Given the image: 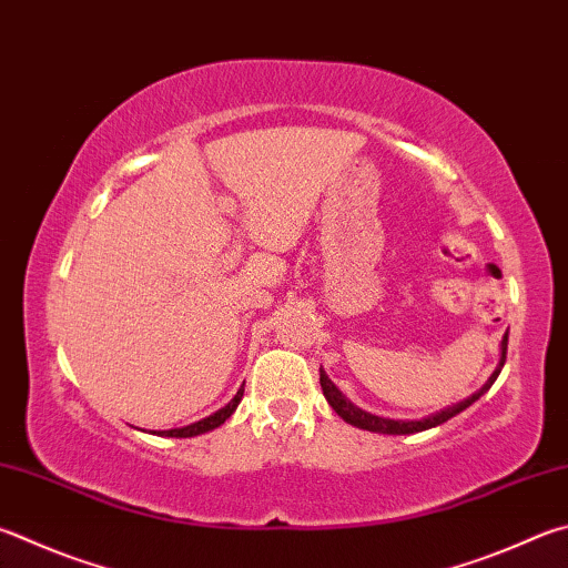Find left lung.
<instances>
[{
    "mask_svg": "<svg viewBox=\"0 0 568 568\" xmlns=\"http://www.w3.org/2000/svg\"><path fill=\"white\" fill-rule=\"evenodd\" d=\"M507 343H509V335H504V337H501V357H499V365H497V369H494L491 377L487 379V383H484V387H481L479 392H474L471 397L457 402V405L439 409V412H435V415L422 417V419H387V417L369 415V412H365V409H359L357 405H353V402H349V399L343 395V392H339V389L335 387V383L325 375L323 367H320V387H323V395H325V399H327V405L333 407V409L337 412V415L347 422V425L359 427V429H367V432H379V435H415V432L432 429V427L442 425V422L457 417L459 412H464L469 405H474V402H477V399L484 395V392H487V389L494 385V379L499 377L504 363H507Z\"/></svg>",
    "mask_w": 568,
    "mask_h": 568,
    "instance_id": "obj_1",
    "label": "left lung"
}]
</instances>
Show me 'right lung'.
Listing matches in <instances>:
<instances>
[{
  "label": "right lung",
  "instance_id": "1",
  "mask_svg": "<svg viewBox=\"0 0 568 568\" xmlns=\"http://www.w3.org/2000/svg\"><path fill=\"white\" fill-rule=\"evenodd\" d=\"M241 399H243V387H241L239 392H235V397L229 402V405L221 407L219 412H213L211 417L193 422V425H189V427L163 429V432H156V435H159V437H195V435H203V432H211V429H215V427H221L223 422L233 415L235 407L241 405Z\"/></svg>",
  "mask_w": 568,
  "mask_h": 568
}]
</instances>
